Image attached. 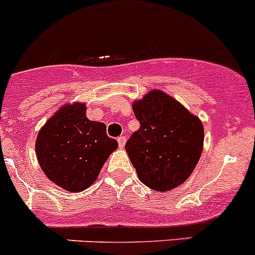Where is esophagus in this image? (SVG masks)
Segmentation results:
<instances>
[{"label":"esophagus","mask_w":255,"mask_h":255,"mask_svg":"<svg viewBox=\"0 0 255 255\" xmlns=\"http://www.w3.org/2000/svg\"><path fill=\"white\" fill-rule=\"evenodd\" d=\"M125 142H127V137L125 136H120V137H118V143H119V147H124L125 146Z\"/></svg>","instance_id":"obj_1"}]
</instances>
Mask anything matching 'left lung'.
<instances>
[{
	"instance_id": "8db88e82",
	"label": "left lung",
	"mask_w": 255,
	"mask_h": 255,
	"mask_svg": "<svg viewBox=\"0 0 255 255\" xmlns=\"http://www.w3.org/2000/svg\"><path fill=\"white\" fill-rule=\"evenodd\" d=\"M140 128L125 149L138 179L157 191L185 182L204 147V127L198 117L164 92L153 89L132 104Z\"/></svg>"
}]
</instances>
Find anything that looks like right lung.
Returning <instances> with one entry per match:
<instances>
[{
  "instance_id": "right-lung-1",
  "label": "right lung",
  "mask_w": 255,
  "mask_h": 255,
  "mask_svg": "<svg viewBox=\"0 0 255 255\" xmlns=\"http://www.w3.org/2000/svg\"><path fill=\"white\" fill-rule=\"evenodd\" d=\"M118 142L104 123L86 117V104H65L40 128L35 142L39 166L46 177L71 193L96 182Z\"/></svg>"
}]
</instances>
